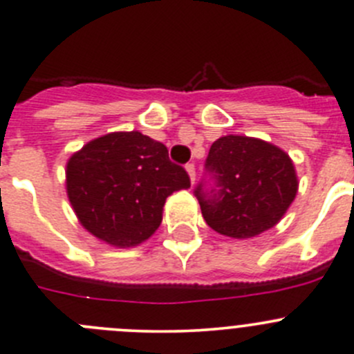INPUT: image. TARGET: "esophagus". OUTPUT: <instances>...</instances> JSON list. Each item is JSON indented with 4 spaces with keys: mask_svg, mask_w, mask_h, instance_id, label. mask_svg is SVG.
<instances>
[{
    "mask_svg": "<svg viewBox=\"0 0 354 354\" xmlns=\"http://www.w3.org/2000/svg\"><path fill=\"white\" fill-rule=\"evenodd\" d=\"M185 169H187L188 176H190V183H196V166H194V164H188Z\"/></svg>",
    "mask_w": 354,
    "mask_h": 354,
    "instance_id": "obj_1",
    "label": "esophagus"
}]
</instances>
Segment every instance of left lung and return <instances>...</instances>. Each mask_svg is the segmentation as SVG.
Here are the masks:
<instances>
[{"label": "left lung", "instance_id": "8db88e82", "mask_svg": "<svg viewBox=\"0 0 354 354\" xmlns=\"http://www.w3.org/2000/svg\"><path fill=\"white\" fill-rule=\"evenodd\" d=\"M214 185L196 188L207 225L232 239H250L272 229L299 190L290 155L259 138L229 134L214 141L206 158Z\"/></svg>", "mask_w": 354, "mask_h": 354}]
</instances>
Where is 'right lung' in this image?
Returning <instances> with one entry per match:
<instances>
[{"label":"right lung","mask_w":354,"mask_h":354,"mask_svg":"<svg viewBox=\"0 0 354 354\" xmlns=\"http://www.w3.org/2000/svg\"><path fill=\"white\" fill-rule=\"evenodd\" d=\"M190 188V178L169 160L167 148L140 131L110 132L69 157L66 192L87 232L115 248L153 236L166 199Z\"/></svg>","instance_id":"right-lung-1"}]
</instances>
